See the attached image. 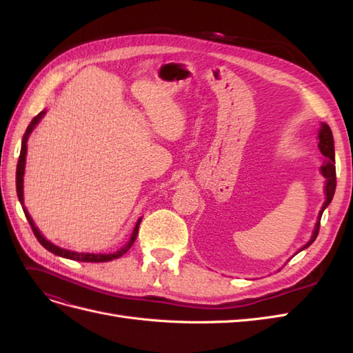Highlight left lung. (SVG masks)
Listing matches in <instances>:
<instances>
[{"label":"left lung","instance_id":"obj_1","mask_svg":"<svg viewBox=\"0 0 353 353\" xmlns=\"http://www.w3.org/2000/svg\"><path fill=\"white\" fill-rule=\"evenodd\" d=\"M318 140H319V152H321L324 156H325V160L324 163L321 166V174L325 178V201L324 205L321 208V210H319L318 213V221L315 223V230L312 232V237L311 240H309L303 248L299 250L302 252L305 250L306 248H309L311 245L316 236L319 232V222H321V216H323V212L325 210V208L330 205L331 200H333V196H334V191H336V159H334V140H333V132H331L330 126L327 123H321V130H319L318 132Z\"/></svg>","mask_w":353,"mask_h":353}]
</instances>
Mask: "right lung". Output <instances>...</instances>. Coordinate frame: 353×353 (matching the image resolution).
I'll return each mask as SVG.
<instances>
[{
    "label": "right lung",
    "instance_id": "right-lung-1",
    "mask_svg": "<svg viewBox=\"0 0 353 353\" xmlns=\"http://www.w3.org/2000/svg\"><path fill=\"white\" fill-rule=\"evenodd\" d=\"M44 114H46V110H42L41 113H38V114L34 117V119H32V122L29 123V126L26 128V132H25V135H23V138H22V150H20L19 162H17V169H16V190H17V197H19L20 205H22V208H23L25 216H26L28 222L30 223L32 231H34L37 240H38L42 245H44V248H46L48 252L54 253V254H57V256H61V258L72 259V261H78V262H109V261L121 258V256L125 254L128 250H130L131 245L134 244V241H135V239H137V234H138V228H140V223H141V219H143V218H140V219L137 221L135 228H134V231H132V236H131L130 241H128V243L123 245V248H121L117 252H114V253H108V254H103V253H78V252H72V250L61 249V248H59V245L52 244L51 241H48L44 236H42L41 231L35 227L34 221H32V218H30V215H29V212L26 210V208H25V205H23V175H25L26 150H28L26 143H28V138H29L30 132L34 131V128L38 125V122L42 119V117H44Z\"/></svg>",
    "mask_w": 353,
    "mask_h": 353
}]
</instances>
